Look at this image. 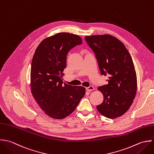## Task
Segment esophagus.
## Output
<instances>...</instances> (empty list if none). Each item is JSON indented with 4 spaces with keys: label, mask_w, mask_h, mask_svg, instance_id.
<instances>
[{
    "label": "esophagus",
    "mask_w": 154,
    "mask_h": 154,
    "mask_svg": "<svg viewBox=\"0 0 154 154\" xmlns=\"http://www.w3.org/2000/svg\"><path fill=\"white\" fill-rule=\"evenodd\" d=\"M86 91H88V92L92 91L93 90H94V87H93V86H89V87H88V88H86Z\"/></svg>",
    "instance_id": "1"
}]
</instances>
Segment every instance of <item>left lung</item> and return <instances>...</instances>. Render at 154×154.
Here are the masks:
<instances>
[{
  "mask_svg": "<svg viewBox=\"0 0 154 154\" xmlns=\"http://www.w3.org/2000/svg\"><path fill=\"white\" fill-rule=\"evenodd\" d=\"M95 54L100 74L108 75L107 85L98 89L103 95L96 106L104 117L116 119L130 108L137 91V77L132 58L123 43L109 34L86 36Z\"/></svg>",
  "mask_w": 154,
  "mask_h": 154,
  "instance_id": "8db88e82",
  "label": "left lung"
}]
</instances>
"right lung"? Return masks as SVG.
Here are the masks:
<instances>
[{"label": "right lung", "mask_w": 154, "mask_h": 154, "mask_svg": "<svg viewBox=\"0 0 154 154\" xmlns=\"http://www.w3.org/2000/svg\"><path fill=\"white\" fill-rule=\"evenodd\" d=\"M82 44V38L60 32L44 39L34 54L31 92L40 108L51 118L62 119L71 114L85 94V88L63 83L68 52Z\"/></svg>", "instance_id": "obj_1"}]
</instances>
